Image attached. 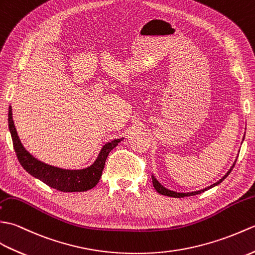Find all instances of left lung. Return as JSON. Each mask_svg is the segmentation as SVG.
Listing matches in <instances>:
<instances>
[{
    "label": "left lung",
    "instance_id": "1",
    "mask_svg": "<svg viewBox=\"0 0 255 255\" xmlns=\"http://www.w3.org/2000/svg\"><path fill=\"white\" fill-rule=\"evenodd\" d=\"M235 167V163L233 165V167L230 168V170L226 173L224 177L220 179L219 181H217L216 183H214V184H212L211 186H208V188H206V189H203V190H200V191H196V192H191V193H178V192H174V191H170V190H168V189H166V188H163V186L158 182V181L152 177V185H154V188H155V190L158 192V193H160V194H162V195H166V196H171V197H184V196H191V195H196V194H200V193H202V192H204V191H206V190H208V189H211V188H213V186H215V185H217V184H219L220 182H222L223 180H225L226 178L228 177V174L231 172V170H233V168Z\"/></svg>",
    "mask_w": 255,
    "mask_h": 255
}]
</instances>
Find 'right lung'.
<instances>
[{"label": "right lung", "instance_id": "obj_1", "mask_svg": "<svg viewBox=\"0 0 255 255\" xmlns=\"http://www.w3.org/2000/svg\"><path fill=\"white\" fill-rule=\"evenodd\" d=\"M8 128L12 135L16 156L21 167L32 177L61 192H84L93 189L99 182L109 152L123 139H115L107 143L100 150L97 159L90 167L81 170H66L39 161L24 148L16 132L10 106L8 108Z\"/></svg>", "mask_w": 255, "mask_h": 255}]
</instances>
